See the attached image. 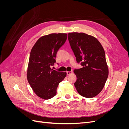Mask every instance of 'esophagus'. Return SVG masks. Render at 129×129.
<instances>
[{
	"instance_id": "1",
	"label": "esophagus",
	"mask_w": 129,
	"mask_h": 129,
	"mask_svg": "<svg viewBox=\"0 0 129 129\" xmlns=\"http://www.w3.org/2000/svg\"><path fill=\"white\" fill-rule=\"evenodd\" d=\"M73 73V71H71V72H67V75H70Z\"/></svg>"
}]
</instances>
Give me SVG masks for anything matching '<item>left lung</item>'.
Listing matches in <instances>:
<instances>
[{
    "instance_id": "1",
    "label": "left lung",
    "mask_w": 129,
    "mask_h": 129,
    "mask_svg": "<svg viewBox=\"0 0 129 129\" xmlns=\"http://www.w3.org/2000/svg\"><path fill=\"white\" fill-rule=\"evenodd\" d=\"M68 39L77 62L82 66L74 69V85L80 95L92 98L101 91L108 77L104 50L97 39L87 34L69 33Z\"/></svg>"
}]
</instances>
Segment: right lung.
<instances>
[{
    "label": "right lung",
    "instance_id": "1",
    "mask_svg": "<svg viewBox=\"0 0 129 129\" xmlns=\"http://www.w3.org/2000/svg\"><path fill=\"white\" fill-rule=\"evenodd\" d=\"M65 33H53L39 39L31 50L27 80L36 94L48 100L56 93L58 84L66 77V72L51 69L56 63V53L67 39ZM58 64V63H57Z\"/></svg>",
    "mask_w": 129,
    "mask_h": 129
}]
</instances>
